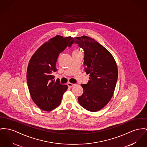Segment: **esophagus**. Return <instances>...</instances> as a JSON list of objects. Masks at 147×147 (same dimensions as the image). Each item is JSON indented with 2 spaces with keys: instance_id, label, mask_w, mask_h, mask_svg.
<instances>
[{
  "instance_id": "34e87169",
  "label": "esophagus",
  "mask_w": 147,
  "mask_h": 147,
  "mask_svg": "<svg viewBox=\"0 0 147 147\" xmlns=\"http://www.w3.org/2000/svg\"><path fill=\"white\" fill-rule=\"evenodd\" d=\"M67 85H68L69 88H72V87L75 86L76 85V84H72V83L69 82V83H67Z\"/></svg>"
}]
</instances>
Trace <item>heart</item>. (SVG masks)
<instances>
[{
	"instance_id": "b5f03b06",
	"label": "heart",
	"mask_w": 147,
	"mask_h": 147,
	"mask_svg": "<svg viewBox=\"0 0 147 147\" xmlns=\"http://www.w3.org/2000/svg\"><path fill=\"white\" fill-rule=\"evenodd\" d=\"M78 52H80V51L78 48H75L74 50L73 53H78Z\"/></svg>"
}]
</instances>
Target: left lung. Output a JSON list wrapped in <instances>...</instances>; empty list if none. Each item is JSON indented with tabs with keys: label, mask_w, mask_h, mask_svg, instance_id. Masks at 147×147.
<instances>
[{
	"label": "left lung",
	"mask_w": 147,
	"mask_h": 147,
	"mask_svg": "<svg viewBox=\"0 0 147 147\" xmlns=\"http://www.w3.org/2000/svg\"><path fill=\"white\" fill-rule=\"evenodd\" d=\"M75 43L84 50V66L88 83L81 84L84 92L78 97L81 107L91 112L104 108L112 98L115 88L118 70L115 60L108 49L94 38L82 36L75 37Z\"/></svg>",
	"instance_id": "obj_1"
}]
</instances>
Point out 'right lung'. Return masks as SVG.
Instances as JSON below:
<instances>
[{
    "label": "right lung",
    "mask_w": 147,
    "mask_h": 147,
    "mask_svg": "<svg viewBox=\"0 0 147 147\" xmlns=\"http://www.w3.org/2000/svg\"><path fill=\"white\" fill-rule=\"evenodd\" d=\"M73 38L57 35L43 43L30 59L27 71V80L30 95L34 102L44 111H51L61 104L66 85L59 79L55 82L53 74L57 71L59 54L69 45Z\"/></svg>",
    "instance_id": "obj_1"
}]
</instances>
